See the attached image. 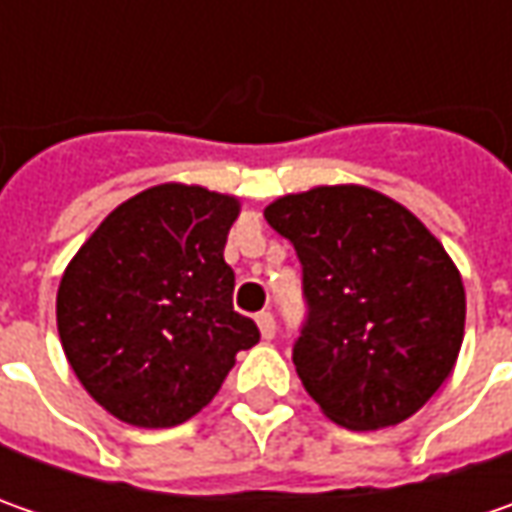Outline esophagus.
<instances>
[{"mask_svg":"<svg viewBox=\"0 0 512 512\" xmlns=\"http://www.w3.org/2000/svg\"><path fill=\"white\" fill-rule=\"evenodd\" d=\"M256 325H259V330H262V339H273L276 336V319H273V313L270 310H262L259 316H256Z\"/></svg>","mask_w":512,"mask_h":512,"instance_id":"obj_1","label":"esophagus"}]
</instances>
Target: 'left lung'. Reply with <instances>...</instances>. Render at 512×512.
<instances>
[{"instance_id":"obj_1","label":"left lung","mask_w":512,"mask_h":512,"mask_svg":"<svg viewBox=\"0 0 512 512\" xmlns=\"http://www.w3.org/2000/svg\"><path fill=\"white\" fill-rule=\"evenodd\" d=\"M302 262L296 373L327 419L379 430L410 419L453 373L464 285L442 242L399 202L322 185L265 207Z\"/></svg>"}]
</instances>
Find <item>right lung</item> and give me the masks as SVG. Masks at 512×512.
Listing matches in <instances>:
<instances>
[{
	"label": "right lung",
	"mask_w": 512,
	"mask_h": 512,
	"mask_svg": "<svg viewBox=\"0 0 512 512\" xmlns=\"http://www.w3.org/2000/svg\"><path fill=\"white\" fill-rule=\"evenodd\" d=\"M239 199L199 185H156L122 202L65 267L56 327L76 379L133 427L196 416L259 342L233 310L225 262Z\"/></svg>",
	"instance_id": "obj_1"
}]
</instances>
